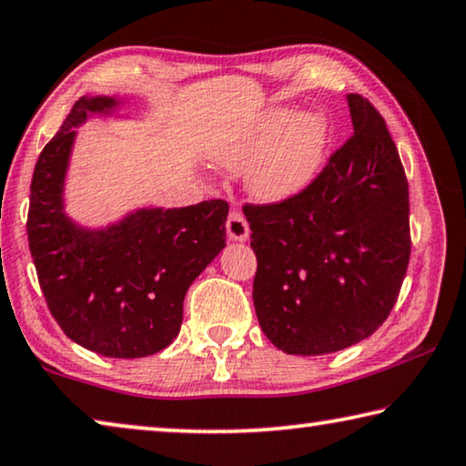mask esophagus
<instances>
[{
  "label": "esophagus",
  "instance_id": "obj_1",
  "mask_svg": "<svg viewBox=\"0 0 466 466\" xmlns=\"http://www.w3.org/2000/svg\"><path fill=\"white\" fill-rule=\"evenodd\" d=\"M227 235L231 241H246L249 238V225L241 212L233 210L227 218Z\"/></svg>",
  "mask_w": 466,
  "mask_h": 466
}]
</instances>
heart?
<instances>
[{
	"mask_svg": "<svg viewBox=\"0 0 466 466\" xmlns=\"http://www.w3.org/2000/svg\"><path fill=\"white\" fill-rule=\"evenodd\" d=\"M330 127L322 113L297 117L295 109L277 106L217 150L218 163L233 171L251 167L248 187L260 202L277 204L299 196L324 163Z\"/></svg>",
	"mask_w": 466,
	"mask_h": 466,
	"instance_id": "obj_1",
	"label": "heart"
}]
</instances>
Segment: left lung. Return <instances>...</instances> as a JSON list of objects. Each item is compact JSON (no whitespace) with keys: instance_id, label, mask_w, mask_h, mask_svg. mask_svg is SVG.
I'll use <instances>...</instances> for the list:
<instances>
[{"instance_id":"1","label":"left lung","mask_w":466,"mask_h":466,"mask_svg":"<svg viewBox=\"0 0 466 466\" xmlns=\"http://www.w3.org/2000/svg\"><path fill=\"white\" fill-rule=\"evenodd\" d=\"M353 136L299 196L243 208L262 330L289 355L337 353L390 314L410 256L409 183L384 117L347 95Z\"/></svg>"}]
</instances>
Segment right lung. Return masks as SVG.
Instances as JSON below:
<instances>
[{
	"label": "right lung",
	"mask_w": 466,
	"mask_h": 466,
	"mask_svg": "<svg viewBox=\"0 0 466 466\" xmlns=\"http://www.w3.org/2000/svg\"><path fill=\"white\" fill-rule=\"evenodd\" d=\"M116 96H80L35 165L28 248L51 316L67 339L93 353L136 360L169 347L183 299L225 248L228 204L138 208L88 228L66 215V175L76 127L88 116H116Z\"/></svg>",
	"instance_id": "right-lung-1"
}]
</instances>
